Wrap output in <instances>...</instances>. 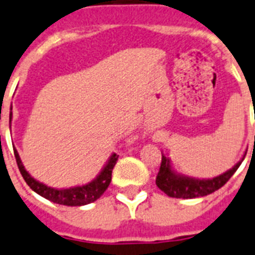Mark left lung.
<instances>
[{"label":"left lung","instance_id":"obj_1","mask_svg":"<svg viewBox=\"0 0 255 255\" xmlns=\"http://www.w3.org/2000/svg\"><path fill=\"white\" fill-rule=\"evenodd\" d=\"M245 155H247V152H245ZM244 158L245 156H243L240 161H238L231 169H229L225 173L214 177V178L200 180V178H194V177H187L177 173L170 165L169 159L164 155H161L160 169H159V173L156 176V186L170 198L194 199L207 196V195L221 189L231 178L232 174L240 167L241 161L244 160Z\"/></svg>","mask_w":255,"mask_h":255}]
</instances>
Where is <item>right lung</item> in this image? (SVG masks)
Wrapping results in <instances>:
<instances>
[{"label":"right lung","instance_id":"right-lung-1","mask_svg":"<svg viewBox=\"0 0 255 255\" xmlns=\"http://www.w3.org/2000/svg\"><path fill=\"white\" fill-rule=\"evenodd\" d=\"M14 155L21 176L25 180L26 185L29 186L33 191L43 196L47 200L52 201V203H56V204L60 205H68V207H81V205L94 203L95 200L100 198L101 195L106 191L108 186L110 185L113 168H114V165L117 164V160H118V155L112 154V156L109 158V160L106 161L105 167L99 173V176L91 182L86 183V185L75 186V187H69V189H54V187H50L45 183L34 180L26 172L16 149L14 150Z\"/></svg>","mask_w":255,"mask_h":255}]
</instances>
